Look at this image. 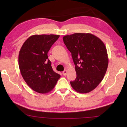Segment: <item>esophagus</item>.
I'll return each mask as SVG.
<instances>
[{"label":"esophagus","instance_id":"obj_1","mask_svg":"<svg viewBox=\"0 0 127 127\" xmlns=\"http://www.w3.org/2000/svg\"><path fill=\"white\" fill-rule=\"evenodd\" d=\"M67 70H65L63 72H62V74H63L64 76L67 75Z\"/></svg>","mask_w":127,"mask_h":127}]
</instances>
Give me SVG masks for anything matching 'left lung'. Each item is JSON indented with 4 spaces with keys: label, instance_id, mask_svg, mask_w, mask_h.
<instances>
[{
    "label": "left lung",
    "instance_id": "left-lung-1",
    "mask_svg": "<svg viewBox=\"0 0 127 127\" xmlns=\"http://www.w3.org/2000/svg\"><path fill=\"white\" fill-rule=\"evenodd\" d=\"M72 54L77 77L70 81L79 93L93 91L103 80L108 66L107 50L103 41L91 33H76L63 37Z\"/></svg>",
    "mask_w": 127,
    "mask_h": 127
}]
</instances>
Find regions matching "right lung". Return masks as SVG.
Returning <instances> with one entry per match:
<instances>
[{
	"label": "right lung",
	"mask_w": 127,
	"mask_h": 127,
	"mask_svg": "<svg viewBox=\"0 0 127 127\" xmlns=\"http://www.w3.org/2000/svg\"><path fill=\"white\" fill-rule=\"evenodd\" d=\"M60 35L34 34L26 40L21 48L18 65L23 79L29 87L41 94L54 88L61 76L55 73L47 53Z\"/></svg>",
	"instance_id": "add662e5"
}]
</instances>
